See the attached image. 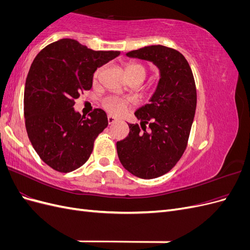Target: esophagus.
<instances>
[{
	"label": "esophagus",
	"instance_id": "esophagus-1",
	"mask_svg": "<svg viewBox=\"0 0 250 250\" xmlns=\"http://www.w3.org/2000/svg\"><path fill=\"white\" fill-rule=\"evenodd\" d=\"M116 121H117V119H116V118H113V117H111V116H108V117H107V122H108V124L115 123Z\"/></svg>",
	"mask_w": 250,
	"mask_h": 250
}]
</instances>
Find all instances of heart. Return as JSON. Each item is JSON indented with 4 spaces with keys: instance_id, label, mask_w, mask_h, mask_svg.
<instances>
[{
    "instance_id": "1",
    "label": "heart",
    "mask_w": 250,
    "mask_h": 250,
    "mask_svg": "<svg viewBox=\"0 0 250 250\" xmlns=\"http://www.w3.org/2000/svg\"><path fill=\"white\" fill-rule=\"evenodd\" d=\"M126 73L128 75V77L132 78V77H137V76H141L143 78L146 77V70L145 67L141 64L138 63H129L126 65ZM101 70H97L94 74V79H98L99 77ZM103 106L104 108L106 109L107 111H109L110 113H113V115H120V113H122L126 106H127V101L123 100V99H120V98H108V99L105 100L103 102Z\"/></svg>"
}]
</instances>
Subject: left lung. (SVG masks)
Returning <instances> with one entry per match:
<instances>
[{
	"label": "left lung",
	"mask_w": 250,
	"mask_h": 250,
	"mask_svg": "<svg viewBox=\"0 0 250 250\" xmlns=\"http://www.w3.org/2000/svg\"><path fill=\"white\" fill-rule=\"evenodd\" d=\"M126 56L152 62L160 79L149 103L134 112L144 131L138 124L128 123L129 134L117 142V152L133 175L155 178L169 172L187 147L197 101L193 73L181 53L161 44L130 51Z\"/></svg>",
	"instance_id": "left-lung-1"
}]
</instances>
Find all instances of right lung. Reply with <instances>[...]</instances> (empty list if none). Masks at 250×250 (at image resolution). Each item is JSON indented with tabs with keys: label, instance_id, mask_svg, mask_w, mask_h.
Returning a JSON list of instances; mask_svg holds the SVG:
<instances>
[{
	"label": "right lung",
	"instance_id": "obj_1",
	"mask_svg": "<svg viewBox=\"0 0 250 250\" xmlns=\"http://www.w3.org/2000/svg\"><path fill=\"white\" fill-rule=\"evenodd\" d=\"M119 51H94L72 39L50 43L34 58L25 84L26 130L34 150L52 169H78L92 153L94 141L106 128L107 116L97 108L88 118L74 100L93 86L98 67Z\"/></svg>",
	"mask_w": 250,
	"mask_h": 250
}]
</instances>
